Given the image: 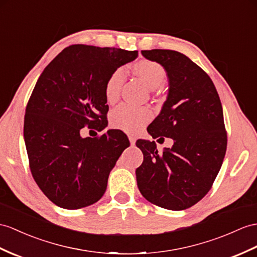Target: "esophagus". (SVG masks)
<instances>
[{"instance_id": "34e87169", "label": "esophagus", "mask_w": 257, "mask_h": 257, "mask_svg": "<svg viewBox=\"0 0 257 257\" xmlns=\"http://www.w3.org/2000/svg\"><path fill=\"white\" fill-rule=\"evenodd\" d=\"M128 140H130L131 145H134L135 142H136V137L134 135H128Z\"/></svg>"}]
</instances>
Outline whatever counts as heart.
<instances>
[{"label":"heart","mask_w":257,"mask_h":257,"mask_svg":"<svg viewBox=\"0 0 257 257\" xmlns=\"http://www.w3.org/2000/svg\"><path fill=\"white\" fill-rule=\"evenodd\" d=\"M132 71L143 79L149 89H156L162 85L166 77V68L157 62L142 59L132 65ZM124 83V72L116 68L104 83V97L109 103H114L120 97ZM152 111L147 108H136L128 104H121L111 112L110 122L114 128L127 133H137L152 120Z\"/></svg>","instance_id":"1"}]
</instances>
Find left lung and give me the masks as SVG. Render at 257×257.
I'll list each match as a JSON object with an SVG mask.
<instances>
[{
	"mask_svg": "<svg viewBox=\"0 0 257 257\" xmlns=\"http://www.w3.org/2000/svg\"><path fill=\"white\" fill-rule=\"evenodd\" d=\"M142 54L164 66L169 78L167 100L147 131L174 144L158 153L155 142H136L144 155L136 169L137 186L148 202L183 210L209 192L221 168L227 150L222 105L207 73L186 55L162 49Z\"/></svg>",
	"mask_w": 257,
	"mask_h": 257,
	"instance_id": "1",
	"label": "left lung"
}]
</instances>
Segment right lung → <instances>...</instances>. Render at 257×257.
Wrapping results in <instances>:
<instances>
[{"label":"right lung","mask_w":257,"mask_h":257,"mask_svg":"<svg viewBox=\"0 0 257 257\" xmlns=\"http://www.w3.org/2000/svg\"><path fill=\"white\" fill-rule=\"evenodd\" d=\"M137 55L123 49L73 45L37 80L26 107L24 137L33 178L59 207L78 209L98 202L110 171L130 146L118 131L92 139H81L79 131L104 128L105 80Z\"/></svg>","instance_id":"right-lung-1"}]
</instances>
